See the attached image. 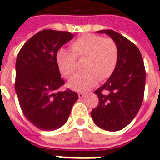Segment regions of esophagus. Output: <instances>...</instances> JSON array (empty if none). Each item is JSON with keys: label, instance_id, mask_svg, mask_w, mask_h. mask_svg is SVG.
Masks as SVG:
<instances>
[{"label": "esophagus", "instance_id": "obj_1", "mask_svg": "<svg viewBox=\"0 0 160 160\" xmlns=\"http://www.w3.org/2000/svg\"><path fill=\"white\" fill-rule=\"evenodd\" d=\"M85 96H86V95H85V94H83V93H79V94H78V97H79L80 99H82V98H84Z\"/></svg>", "mask_w": 160, "mask_h": 160}]
</instances>
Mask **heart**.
Listing matches in <instances>:
<instances>
[{"mask_svg":"<svg viewBox=\"0 0 160 160\" xmlns=\"http://www.w3.org/2000/svg\"><path fill=\"white\" fill-rule=\"evenodd\" d=\"M71 52L60 48L56 61L62 75L69 78L77 70L76 58L82 59L84 71L69 80L70 88L85 91L96 85L98 80L104 81L113 74L118 62V47L114 39L99 35L83 34L71 44Z\"/></svg>","mask_w":160,"mask_h":160,"instance_id":"heart-1","label":"heart"}]
</instances>
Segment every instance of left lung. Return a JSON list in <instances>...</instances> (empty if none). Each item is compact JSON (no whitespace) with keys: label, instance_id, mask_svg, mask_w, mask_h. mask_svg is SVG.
Masks as SVG:
<instances>
[{"label":"left lung","instance_id":"8db88e82","mask_svg":"<svg viewBox=\"0 0 160 160\" xmlns=\"http://www.w3.org/2000/svg\"><path fill=\"white\" fill-rule=\"evenodd\" d=\"M118 47L115 70L103 85L95 90L99 98L91 111L93 121L107 131H119L132 122L142 104L146 83L144 61L133 43L113 30H102Z\"/></svg>","mask_w":160,"mask_h":160}]
</instances>
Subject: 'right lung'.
<instances>
[{
  "label": "right lung",
  "instance_id": "obj_1",
  "mask_svg": "<svg viewBox=\"0 0 160 160\" xmlns=\"http://www.w3.org/2000/svg\"><path fill=\"white\" fill-rule=\"evenodd\" d=\"M68 32L46 29L25 43L17 56L15 91L24 115L38 128L52 131L67 122L77 92L60 91L64 84L57 52L72 39Z\"/></svg>",
  "mask_w": 160,
  "mask_h": 160
}]
</instances>
